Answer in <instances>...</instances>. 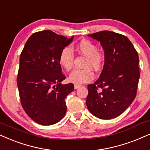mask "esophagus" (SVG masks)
Wrapping results in <instances>:
<instances>
[{"label": "esophagus", "instance_id": "1", "mask_svg": "<svg viewBox=\"0 0 150 150\" xmlns=\"http://www.w3.org/2000/svg\"><path fill=\"white\" fill-rule=\"evenodd\" d=\"M81 86H79V85H74V88L75 89H78L79 88H80Z\"/></svg>", "mask_w": 150, "mask_h": 150}]
</instances>
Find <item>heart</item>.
Masks as SVG:
<instances>
[{
  "label": "heart",
  "mask_w": 150,
  "mask_h": 150,
  "mask_svg": "<svg viewBox=\"0 0 150 150\" xmlns=\"http://www.w3.org/2000/svg\"><path fill=\"white\" fill-rule=\"evenodd\" d=\"M76 49L81 54L86 55V60L85 66L91 67L95 70H99L102 65L103 55L97 51V46L88 40H82L77 44ZM74 55L71 48L65 47L61 50L59 55V63L60 65L69 71L73 66ZM94 78V74L91 69L86 68L83 69H74L69 76L68 80L72 83L82 84L91 81Z\"/></svg>",
  "instance_id": "1"
}]
</instances>
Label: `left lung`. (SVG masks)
<instances>
[{
	"mask_svg": "<svg viewBox=\"0 0 150 150\" xmlns=\"http://www.w3.org/2000/svg\"><path fill=\"white\" fill-rule=\"evenodd\" d=\"M104 50L105 62L100 76L88 86L86 105L99 119L117 117L132 104L140 79L138 54L128 38L108 30L88 35Z\"/></svg>",
	"mask_w": 150,
	"mask_h": 150,
	"instance_id": "obj_1",
	"label": "left lung"
}]
</instances>
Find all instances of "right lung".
<instances>
[{
  "instance_id": "obj_1",
  "label": "right lung",
  "mask_w": 150,
  "mask_h": 150,
  "mask_svg": "<svg viewBox=\"0 0 150 150\" xmlns=\"http://www.w3.org/2000/svg\"><path fill=\"white\" fill-rule=\"evenodd\" d=\"M73 38L49 30L35 33L21 53L16 80L20 100L25 113L40 125H54L65 115L64 99L74 86L61 83L65 76L58 58Z\"/></svg>"
}]
</instances>
